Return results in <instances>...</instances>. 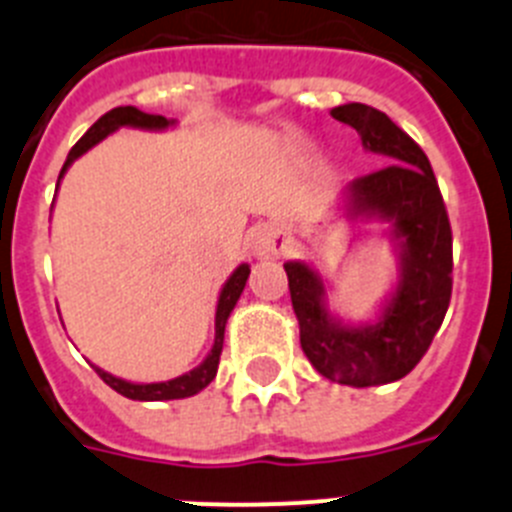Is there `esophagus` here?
Listing matches in <instances>:
<instances>
[{"instance_id":"obj_1","label":"esophagus","mask_w":512,"mask_h":512,"mask_svg":"<svg viewBox=\"0 0 512 512\" xmlns=\"http://www.w3.org/2000/svg\"><path fill=\"white\" fill-rule=\"evenodd\" d=\"M251 251L259 259H274L284 253V238L279 230L274 228H261L251 235Z\"/></svg>"}]
</instances>
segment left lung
I'll return each instance as SVG.
<instances>
[{"instance_id":"1","label":"left lung","mask_w":512,"mask_h":512,"mask_svg":"<svg viewBox=\"0 0 512 512\" xmlns=\"http://www.w3.org/2000/svg\"><path fill=\"white\" fill-rule=\"evenodd\" d=\"M330 115L351 125L366 151L390 161L343 189L341 212L348 220L392 225L400 274L377 318L348 325L330 315L325 282L310 264L287 261L284 271L310 364L330 382L377 387L413 372L441 328L451 300V225L431 161L405 130L361 102Z\"/></svg>"}]
</instances>
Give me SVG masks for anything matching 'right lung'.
I'll return each instance as SVG.
<instances>
[{
    "label": "right lung",
    "mask_w": 512,
    "mask_h": 512,
    "mask_svg": "<svg viewBox=\"0 0 512 512\" xmlns=\"http://www.w3.org/2000/svg\"><path fill=\"white\" fill-rule=\"evenodd\" d=\"M176 125V120H166L164 115H148V112H140L138 107H115L107 115L99 117L92 128L84 133V138L76 143L69 151V158L63 164L61 174H58V184H61L63 174L69 171V166L74 164L76 158L84 156L89 148H94L99 140H104L110 133L120 128H140V130H166ZM58 189V187H56ZM251 274V266L241 264L228 277V282L220 289V297H217V310H215V343H212L210 354L205 356L200 366H194L192 372L182 374V377L169 379V382H151V384H135L128 382V379H120L115 374L104 372L99 366L97 369L99 377L104 379V384H110L112 390L120 392L122 397L128 400H140V402H161V400H184V397H192L197 392H202L207 384L215 379L217 364H220V354H223V338H225V323H228L230 312H233L235 302L241 297L243 287H246V279Z\"/></svg>",
    "instance_id": "add662e5"
}]
</instances>
